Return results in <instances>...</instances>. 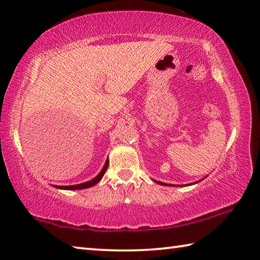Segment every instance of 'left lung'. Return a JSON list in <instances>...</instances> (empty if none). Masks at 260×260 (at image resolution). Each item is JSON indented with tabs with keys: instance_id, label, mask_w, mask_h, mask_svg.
<instances>
[{
	"instance_id": "8db88e82",
	"label": "left lung",
	"mask_w": 260,
	"mask_h": 260,
	"mask_svg": "<svg viewBox=\"0 0 260 260\" xmlns=\"http://www.w3.org/2000/svg\"><path fill=\"white\" fill-rule=\"evenodd\" d=\"M157 183H159V184H161V185H167V184H165V183H161V182H157ZM168 186V185H167Z\"/></svg>"
}]
</instances>
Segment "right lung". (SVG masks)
Returning <instances> with one entry per match:
<instances>
[{"label":"right lung","mask_w":260,"mask_h":260,"mask_svg":"<svg viewBox=\"0 0 260 260\" xmlns=\"http://www.w3.org/2000/svg\"><path fill=\"white\" fill-rule=\"evenodd\" d=\"M108 165H109V160H107L106 165L103 166L102 171L100 172V174L96 177H94L92 181H88L86 183H82V184H77V185H70V186H55L58 188H62V190H82V188H87V187H91L93 185H95L96 183H99L101 181V178L105 175V173L108 168Z\"/></svg>","instance_id":"obj_1"}]
</instances>
